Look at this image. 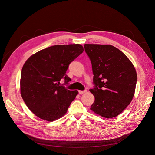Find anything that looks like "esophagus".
I'll use <instances>...</instances> for the list:
<instances>
[{
	"mask_svg": "<svg viewBox=\"0 0 155 155\" xmlns=\"http://www.w3.org/2000/svg\"><path fill=\"white\" fill-rule=\"evenodd\" d=\"M87 92V90H84V91H79V94H83Z\"/></svg>",
	"mask_w": 155,
	"mask_h": 155,
	"instance_id": "1",
	"label": "esophagus"
}]
</instances>
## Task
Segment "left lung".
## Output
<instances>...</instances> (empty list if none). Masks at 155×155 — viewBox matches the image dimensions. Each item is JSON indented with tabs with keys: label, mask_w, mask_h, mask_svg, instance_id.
I'll use <instances>...</instances> for the list:
<instances>
[{
	"label": "left lung",
	"mask_w": 155,
	"mask_h": 155,
	"mask_svg": "<svg viewBox=\"0 0 155 155\" xmlns=\"http://www.w3.org/2000/svg\"><path fill=\"white\" fill-rule=\"evenodd\" d=\"M92 64L95 100L91 109L104 118L119 115L133 100L137 81L133 63L119 49L107 45H84Z\"/></svg>",
	"instance_id": "8db88e82"
}]
</instances>
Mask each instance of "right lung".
<instances>
[{
    "label": "right lung",
    "mask_w": 155,
    "mask_h": 155,
    "mask_svg": "<svg viewBox=\"0 0 155 155\" xmlns=\"http://www.w3.org/2000/svg\"><path fill=\"white\" fill-rule=\"evenodd\" d=\"M81 45H55L32 55L24 64L21 94L28 109L39 118L52 121L67 112L78 91L63 85L71 80L66 74L70 63L83 53ZM65 83L60 85V81Z\"/></svg>",
    "instance_id": "1"
}]
</instances>
